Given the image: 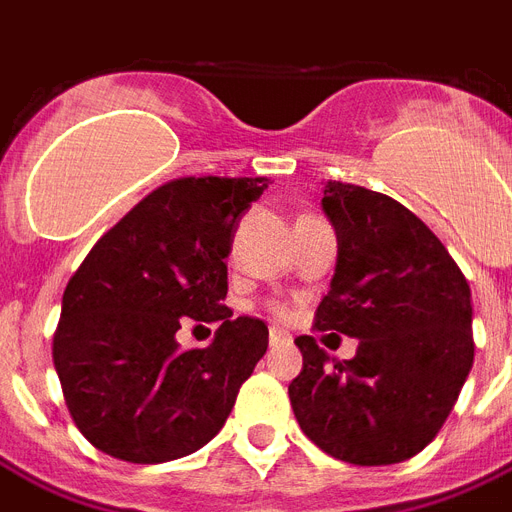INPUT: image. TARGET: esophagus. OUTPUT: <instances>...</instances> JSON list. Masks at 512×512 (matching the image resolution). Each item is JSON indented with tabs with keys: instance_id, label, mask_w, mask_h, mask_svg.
<instances>
[{
	"instance_id": "esophagus-1",
	"label": "esophagus",
	"mask_w": 512,
	"mask_h": 512,
	"mask_svg": "<svg viewBox=\"0 0 512 512\" xmlns=\"http://www.w3.org/2000/svg\"><path fill=\"white\" fill-rule=\"evenodd\" d=\"M268 337H271V345H279V342H289V335H287V332H284V329H279V327H271Z\"/></svg>"
}]
</instances>
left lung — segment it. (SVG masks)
<instances>
[{
  "mask_svg": "<svg viewBox=\"0 0 512 512\" xmlns=\"http://www.w3.org/2000/svg\"><path fill=\"white\" fill-rule=\"evenodd\" d=\"M321 204L337 231V268L313 327L356 337L358 348L340 361L316 337H297L303 372L289 401L321 452L366 468L396 465L436 438L468 380L470 284L401 201L329 180Z\"/></svg>",
  "mask_w": 512,
  "mask_h": 512,
  "instance_id": "obj_1",
  "label": "left lung"
}]
</instances>
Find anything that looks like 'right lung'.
Masks as SVG:
<instances>
[{
  "label": "right lung",
  "instance_id": "1",
  "mask_svg": "<svg viewBox=\"0 0 512 512\" xmlns=\"http://www.w3.org/2000/svg\"><path fill=\"white\" fill-rule=\"evenodd\" d=\"M268 177H180L98 239L68 279L52 361L71 420L95 449L156 465L209 444L268 350V327L231 319V233ZM185 318L217 320L207 349L183 351Z\"/></svg>",
  "mask_w": 512,
  "mask_h": 512
}]
</instances>
